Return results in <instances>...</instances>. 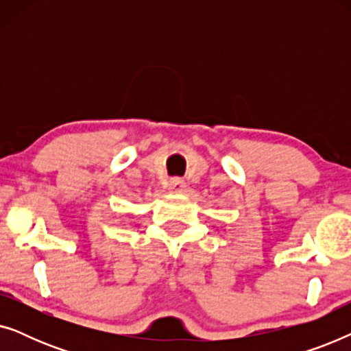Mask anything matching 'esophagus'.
<instances>
[{"label": "esophagus", "mask_w": 351, "mask_h": 351, "mask_svg": "<svg viewBox=\"0 0 351 351\" xmlns=\"http://www.w3.org/2000/svg\"><path fill=\"white\" fill-rule=\"evenodd\" d=\"M185 190V182L179 179V177H174V179H171L169 182V191L172 193H182V191Z\"/></svg>", "instance_id": "obj_1"}]
</instances>
